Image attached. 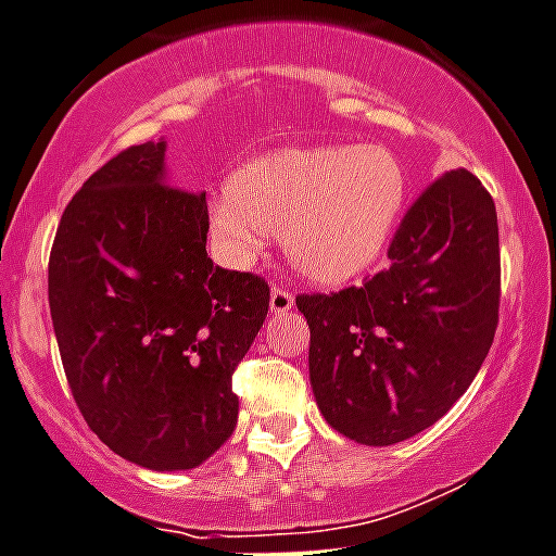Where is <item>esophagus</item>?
<instances>
[{"label":"esophagus","mask_w":556,"mask_h":556,"mask_svg":"<svg viewBox=\"0 0 556 556\" xmlns=\"http://www.w3.org/2000/svg\"><path fill=\"white\" fill-rule=\"evenodd\" d=\"M294 308V294L289 292L287 287H275L273 292H269V311L273 314H287V311Z\"/></svg>","instance_id":"1"}]
</instances>
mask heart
<instances>
[{"label": "heart", "mask_w": 556, "mask_h": 556, "mask_svg": "<svg viewBox=\"0 0 556 556\" xmlns=\"http://www.w3.org/2000/svg\"><path fill=\"white\" fill-rule=\"evenodd\" d=\"M406 168L388 147L281 150L248 163L210 207L218 245L237 262L281 229L289 262L341 281L377 258L406 204Z\"/></svg>", "instance_id": "b5f03b06"}]
</instances>
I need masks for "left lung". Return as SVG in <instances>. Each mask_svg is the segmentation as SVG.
Segmentation results:
<instances>
[{"label":"left lung","mask_w":556,"mask_h":556,"mask_svg":"<svg viewBox=\"0 0 556 556\" xmlns=\"http://www.w3.org/2000/svg\"><path fill=\"white\" fill-rule=\"evenodd\" d=\"M390 264L363 287L300 294L314 399L338 433L395 445L440 420L472 384L500 321V229L467 168L406 210Z\"/></svg>","instance_id":"left-lung-1"}]
</instances>
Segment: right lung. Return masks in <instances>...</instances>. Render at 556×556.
Returning a JSON list of instances; mask_svg holds the SVG:
<instances>
[{
	"label": "right lung",
	"instance_id": "add662e5",
	"mask_svg": "<svg viewBox=\"0 0 556 556\" xmlns=\"http://www.w3.org/2000/svg\"><path fill=\"white\" fill-rule=\"evenodd\" d=\"M207 199L168 185L166 141L123 150L65 207L49 305L78 409L116 456L193 469L231 437V374L269 287L207 256Z\"/></svg>",
	"mask_w": 556,
	"mask_h": 556
}]
</instances>
